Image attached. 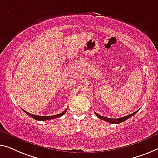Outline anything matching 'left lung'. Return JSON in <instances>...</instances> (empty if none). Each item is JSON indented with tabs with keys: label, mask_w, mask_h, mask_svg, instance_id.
<instances>
[{
	"label": "left lung",
	"mask_w": 158,
	"mask_h": 158,
	"mask_svg": "<svg viewBox=\"0 0 158 158\" xmlns=\"http://www.w3.org/2000/svg\"><path fill=\"white\" fill-rule=\"evenodd\" d=\"M137 111H138V110H137ZM137 111H136V112L132 113V114L127 115V116H125V117H120V118H117V119H111V118H108V117H105L101 116V115H99V114H97V113H96L95 112H94V113H95V114H96L97 116L98 117L99 119H102V120L106 121V122H107V123H112V124H119V123H123V122L125 121L126 119H127L130 118V117L133 116V115H134V114H135V113L137 112Z\"/></svg>",
	"instance_id": "1"
}]
</instances>
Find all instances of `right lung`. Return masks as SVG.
Returning <instances> with one entry per match:
<instances>
[{
	"label": "right lung",
	"instance_id": "1",
	"mask_svg": "<svg viewBox=\"0 0 158 158\" xmlns=\"http://www.w3.org/2000/svg\"><path fill=\"white\" fill-rule=\"evenodd\" d=\"M66 111H67V109L64 110L63 112H61V114H56V115H52V116H38V115L32 114H31V113H28V112H27L25 110H23V112H25V113H26V114H27L28 116L31 117L32 118H34V119H35V120L46 121V120H49V119H55V118H59V117L63 116V115L66 112Z\"/></svg>",
	"mask_w": 158,
	"mask_h": 158
}]
</instances>
